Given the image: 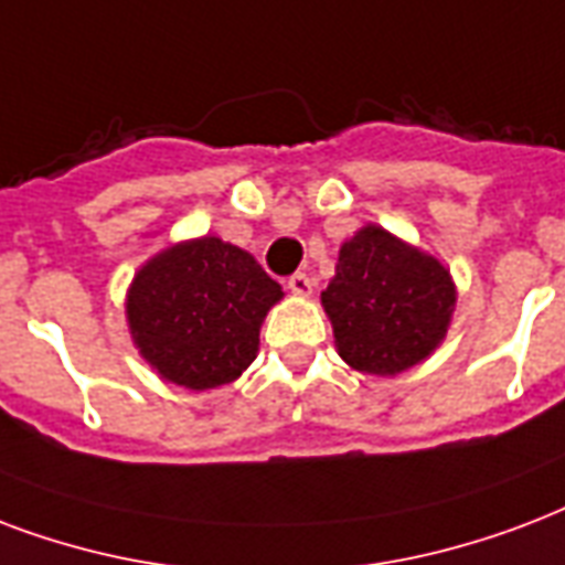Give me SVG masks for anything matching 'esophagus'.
Masks as SVG:
<instances>
[{
  "instance_id": "esophagus-1",
  "label": "esophagus",
  "mask_w": 565,
  "mask_h": 565,
  "mask_svg": "<svg viewBox=\"0 0 565 565\" xmlns=\"http://www.w3.org/2000/svg\"><path fill=\"white\" fill-rule=\"evenodd\" d=\"M287 287H290L292 296H311L313 290V278H308L305 273H296L287 278Z\"/></svg>"
}]
</instances>
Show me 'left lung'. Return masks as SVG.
Segmentation results:
<instances>
[{"mask_svg":"<svg viewBox=\"0 0 565 565\" xmlns=\"http://www.w3.org/2000/svg\"><path fill=\"white\" fill-rule=\"evenodd\" d=\"M454 305L445 266L376 225L340 245L334 278L322 290L340 359L373 376H397L429 359Z\"/></svg>","mask_w":565,"mask_h":565,"instance_id":"8db88e82","label":"left lung"}]
</instances>
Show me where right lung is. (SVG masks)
Listing matches in <instances>:
<instances>
[{
    "instance_id": "1",
    "label": "right lung",
    "mask_w": 565,
    "mask_h": 565,
    "mask_svg": "<svg viewBox=\"0 0 565 565\" xmlns=\"http://www.w3.org/2000/svg\"><path fill=\"white\" fill-rule=\"evenodd\" d=\"M281 284L252 254L201 236L159 252L127 292V322L141 359L159 376L206 391L243 376Z\"/></svg>"
}]
</instances>
